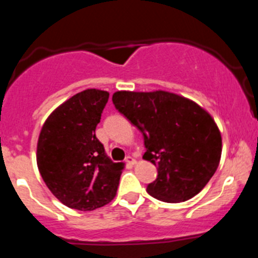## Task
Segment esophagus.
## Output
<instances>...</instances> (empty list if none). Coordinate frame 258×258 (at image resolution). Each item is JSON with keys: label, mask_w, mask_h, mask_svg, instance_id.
Masks as SVG:
<instances>
[{"label": "esophagus", "mask_w": 258, "mask_h": 258, "mask_svg": "<svg viewBox=\"0 0 258 258\" xmlns=\"http://www.w3.org/2000/svg\"><path fill=\"white\" fill-rule=\"evenodd\" d=\"M125 163H126L127 165H134V164L137 163V160L133 156H127L126 159H125Z\"/></svg>", "instance_id": "1"}]
</instances>
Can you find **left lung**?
<instances>
[{
  "mask_svg": "<svg viewBox=\"0 0 258 258\" xmlns=\"http://www.w3.org/2000/svg\"><path fill=\"white\" fill-rule=\"evenodd\" d=\"M116 108L141 131L147 151L143 159L157 168L147 192L165 203L194 198L218 168L222 138L208 111L165 90L116 92Z\"/></svg>",
  "mask_w": 258,
  "mask_h": 258,
  "instance_id": "left-lung-1",
  "label": "left lung"
}]
</instances>
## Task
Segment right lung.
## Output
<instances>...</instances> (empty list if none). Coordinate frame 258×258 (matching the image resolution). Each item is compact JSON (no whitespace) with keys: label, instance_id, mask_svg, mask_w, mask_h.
<instances>
[{"label":"right lung","instance_id":"add662e5","mask_svg":"<svg viewBox=\"0 0 258 258\" xmlns=\"http://www.w3.org/2000/svg\"><path fill=\"white\" fill-rule=\"evenodd\" d=\"M109 93L86 89L56 107L37 141V166L47 188L77 211H94L117 192L124 164L113 163L95 137Z\"/></svg>","mask_w":258,"mask_h":258}]
</instances>
